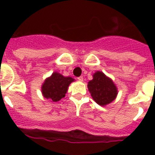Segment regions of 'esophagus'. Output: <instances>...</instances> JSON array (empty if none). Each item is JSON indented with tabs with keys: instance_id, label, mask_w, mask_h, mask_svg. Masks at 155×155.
<instances>
[{
	"instance_id": "34e87169",
	"label": "esophagus",
	"mask_w": 155,
	"mask_h": 155,
	"mask_svg": "<svg viewBox=\"0 0 155 155\" xmlns=\"http://www.w3.org/2000/svg\"><path fill=\"white\" fill-rule=\"evenodd\" d=\"M78 80L79 81H83L84 78H83V77L81 76V77H78Z\"/></svg>"
}]
</instances>
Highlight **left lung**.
Instances as JSON below:
<instances>
[{"mask_svg": "<svg viewBox=\"0 0 155 155\" xmlns=\"http://www.w3.org/2000/svg\"><path fill=\"white\" fill-rule=\"evenodd\" d=\"M92 77V80L87 83V88L94 102L105 106L114 101L118 89L113 81L100 71L93 74Z\"/></svg>", "mask_w": 155, "mask_h": 155, "instance_id": "obj_1", "label": "left lung"}]
</instances>
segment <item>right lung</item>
<instances>
[{"mask_svg": "<svg viewBox=\"0 0 155 155\" xmlns=\"http://www.w3.org/2000/svg\"><path fill=\"white\" fill-rule=\"evenodd\" d=\"M74 81L71 77H64L57 71L45 79L41 87L42 96L51 102H58L65 96L70 84Z\"/></svg>", "mask_w": 155, "mask_h": 155, "instance_id": "right-lung-1", "label": "right lung"}]
</instances>
